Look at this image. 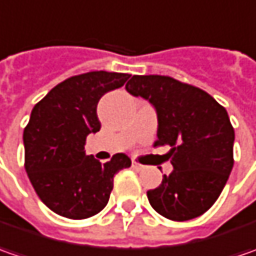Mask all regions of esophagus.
Returning a JSON list of instances; mask_svg holds the SVG:
<instances>
[{"mask_svg":"<svg viewBox=\"0 0 256 256\" xmlns=\"http://www.w3.org/2000/svg\"><path fill=\"white\" fill-rule=\"evenodd\" d=\"M132 168L135 170V171H142L144 165H141L140 162H135V161H132Z\"/></svg>","mask_w":256,"mask_h":256,"instance_id":"esophagus-1","label":"esophagus"}]
</instances>
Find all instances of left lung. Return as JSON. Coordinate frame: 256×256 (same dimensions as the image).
Instances as JSON below:
<instances>
[{"label":"left lung","mask_w":256,"mask_h":256,"mask_svg":"<svg viewBox=\"0 0 256 256\" xmlns=\"http://www.w3.org/2000/svg\"><path fill=\"white\" fill-rule=\"evenodd\" d=\"M125 88L156 110L154 146H171L174 171L146 192L151 206L171 221L200 216L218 200L234 166L235 132L226 110L201 88L166 75H134Z\"/></svg>","instance_id":"8db88e82"}]
</instances>
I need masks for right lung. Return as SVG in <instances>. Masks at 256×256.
<instances>
[{"instance_id": "add662e5", "label": "right lung", "mask_w": 256, "mask_h": 256, "mask_svg": "<svg viewBox=\"0 0 256 256\" xmlns=\"http://www.w3.org/2000/svg\"><path fill=\"white\" fill-rule=\"evenodd\" d=\"M130 76L106 71L74 75L35 104L24 130L25 171L55 214L70 220L96 215L108 204L115 174L131 166L125 154L101 164L84 151L86 136L101 128L98 101Z\"/></svg>"}]
</instances>
